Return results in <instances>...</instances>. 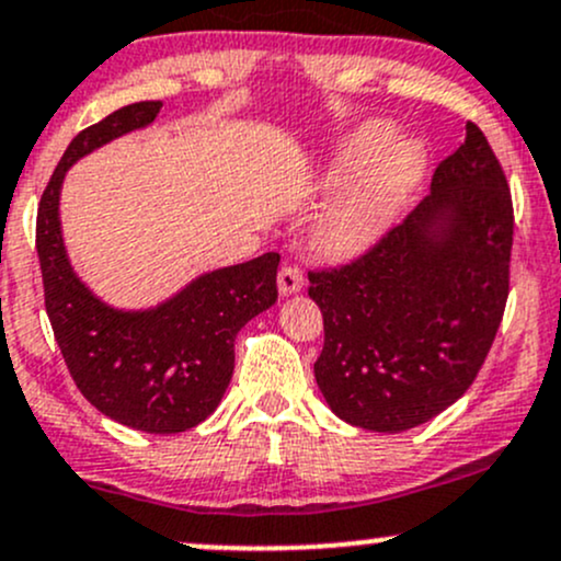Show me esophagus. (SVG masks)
Returning <instances> with one entry per match:
<instances>
[{"instance_id": "esophagus-1", "label": "esophagus", "mask_w": 561, "mask_h": 561, "mask_svg": "<svg viewBox=\"0 0 561 561\" xmlns=\"http://www.w3.org/2000/svg\"><path fill=\"white\" fill-rule=\"evenodd\" d=\"M276 287H279V296H296V293H300V287H304V274H300L296 265H285L279 271Z\"/></svg>"}]
</instances>
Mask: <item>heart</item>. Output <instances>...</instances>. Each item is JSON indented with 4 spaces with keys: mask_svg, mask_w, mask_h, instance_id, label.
<instances>
[{
    "mask_svg": "<svg viewBox=\"0 0 561 561\" xmlns=\"http://www.w3.org/2000/svg\"><path fill=\"white\" fill-rule=\"evenodd\" d=\"M389 121H365L346 134L320 174L322 193H339L311 228L320 255L346 261L374 247L405 209L427 172L420 139L398 137Z\"/></svg>",
    "mask_w": 561,
    "mask_h": 561,
    "instance_id": "b5f03b06",
    "label": "heart"
}]
</instances>
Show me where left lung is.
<instances>
[{"mask_svg":"<svg viewBox=\"0 0 561 561\" xmlns=\"http://www.w3.org/2000/svg\"><path fill=\"white\" fill-rule=\"evenodd\" d=\"M514 206L479 126L438 163L430 196L368 255L309 274L325 320L317 387L339 420L374 433L420 427L457 403L508 300Z\"/></svg>","mask_w":561,"mask_h":561,"instance_id":"8db88e82","label":"left lung"}]
</instances>
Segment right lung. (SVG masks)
I'll use <instances>...</instances> for the list:
<instances>
[{"label":"right lung","mask_w":561,"mask_h":561,"mask_svg":"<svg viewBox=\"0 0 561 561\" xmlns=\"http://www.w3.org/2000/svg\"><path fill=\"white\" fill-rule=\"evenodd\" d=\"M161 107L128 104L69 141L39 202L37 255L58 350L88 403L131 430L172 435L220 405L233 376L236 333L276 304L279 255L206 271L145 309H123L85 285L64 241V180L93 150L152 126Z\"/></svg>","instance_id":"right-lung-1"}]
</instances>
